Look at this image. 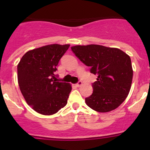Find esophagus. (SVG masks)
<instances>
[{
    "label": "esophagus",
    "instance_id": "34e87169",
    "mask_svg": "<svg viewBox=\"0 0 150 150\" xmlns=\"http://www.w3.org/2000/svg\"><path fill=\"white\" fill-rule=\"evenodd\" d=\"M82 85H83V82H82V81H78V82L76 83V86H77V87H81V86H82Z\"/></svg>",
    "mask_w": 150,
    "mask_h": 150
}]
</instances>
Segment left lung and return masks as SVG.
Here are the masks:
<instances>
[{
  "label": "left lung",
  "mask_w": 150,
  "mask_h": 150,
  "mask_svg": "<svg viewBox=\"0 0 150 150\" xmlns=\"http://www.w3.org/2000/svg\"><path fill=\"white\" fill-rule=\"evenodd\" d=\"M72 52L90 67L91 73L97 76L92 84L93 93L86 98L92 110L107 112L115 110L126 99L133 78L131 58L119 48L100 45L71 47Z\"/></svg>",
  "instance_id": "8db88e82"
}]
</instances>
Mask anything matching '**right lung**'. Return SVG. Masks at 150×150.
<instances>
[{"mask_svg": "<svg viewBox=\"0 0 150 150\" xmlns=\"http://www.w3.org/2000/svg\"><path fill=\"white\" fill-rule=\"evenodd\" d=\"M69 45L51 44L29 51L17 65L18 83L28 105L45 115L67 103L70 84L57 81V66Z\"/></svg>", "mask_w": 150, "mask_h": 150, "instance_id": "add662e5", "label": "right lung"}]
</instances>
